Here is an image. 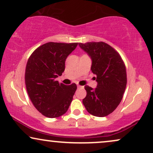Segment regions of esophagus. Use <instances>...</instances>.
Here are the masks:
<instances>
[{
  "mask_svg": "<svg viewBox=\"0 0 153 153\" xmlns=\"http://www.w3.org/2000/svg\"><path fill=\"white\" fill-rule=\"evenodd\" d=\"M78 88H82V86H80V85H78Z\"/></svg>",
  "mask_w": 153,
  "mask_h": 153,
  "instance_id": "esophagus-1",
  "label": "esophagus"
}]
</instances>
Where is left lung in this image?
Masks as SVG:
<instances>
[{"mask_svg": "<svg viewBox=\"0 0 153 153\" xmlns=\"http://www.w3.org/2000/svg\"><path fill=\"white\" fill-rule=\"evenodd\" d=\"M78 45L92 59L91 71L97 82L94 89L85 86L87 95L82 103L90 114L106 117L114 111L123 98L127 83L125 64L119 53L104 42Z\"/></svg>", "mask_w": 153, "mask_h": 153, "instance_id": "left-lung-1", "label": "left lung"}]
</instances>
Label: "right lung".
Returning a JSON list of instances; mask_svg holds the SVG:
<instances>
[{"label": "right lung", "instance_id": "1", "mask_svg": "<svg viewBox=\"0 0 153 153\" xmlns=\"http://www.w3.org/2000/svg\"><path fill=\"white\" fill-rule=\"evenodd\" d=\"M78 43L48 42L38 47L29 58L25 85L31 101L42 114L57 118L64 114L73 100L76 84L65 85L56 78L65 70V61Z\"/></svg>", "mask_w": 153, "mask_h": 153}]
</instances>
